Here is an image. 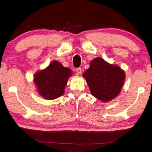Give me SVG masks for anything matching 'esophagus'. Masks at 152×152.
I'll return each instance as SVG.
<instances>
[{"mask_svg": "<svg viewBox=\"0 0 152 152\" xmlns=\"http://www.w3.org/2000/svg\"><path fill=\"white\" fill-rule=\"evenodd\" d=\"M76 72L77 75H80V74H81V73H82V70H81L80 67H78V68H76Z\"/></svg>", "mask_w": 152, "mask_h": 152, "instance_id": "esophagus-1", "label": "esophagus"}]
</instances>
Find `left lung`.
Instances as JSON below:
<instances>
[{"label":"left lung","mask_w":152,"mask_h":152,"mask_svg":"<svg viewBox=\"0 0 152 152\" xmlns=\"http://www.w3.org/2000/svg\"><path fill=\"white\" fill-rule=\"evenodd\" d=\"M83 76L92 95L102 102H109L118 96L125 80V73L119 66L96 58Z\"/></svg>","instance_id":"1"}]
</instances>
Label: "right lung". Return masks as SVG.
<instances>
[{
    "instance_id": "1",
    "label": "right lung",
    "mask_w": 152,
    "mask_h": 152,
    "mask_svg": "<svg viewBox=\"0 0 152 152\" xmlns=\"http://www.w3.org/2000/svg\"><path fill=\"white\" fill-rule=\"evenodd\" d=\"M71 74V69L54 61L46 69L35 74L34 83L37 86L38 93L43 98L54 99L64 94L65 87Z\"/></svg>"
}]
</instances>
